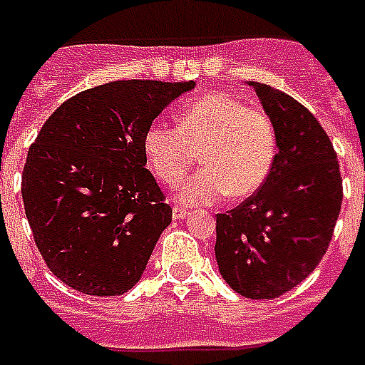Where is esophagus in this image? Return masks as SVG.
<instances>
[{
  "label": "esophagus",
  "mask_w": 365,
  "mask_h": 365,
  "mask_svg": "<svg viewBox=\"0 0 365 365\" xmlns=\"http://www.w3.org/2000/svg\"><path fill=\"white\" fill-rule=\"evenodd\" d=\"M172 217L174 218H183V217H187V209H183V207H172Z\"/></svg>",
  "instance_id": "obj_1"
}]
</instances>
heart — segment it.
I'll use <instances>...</instances> for the list:
<instances>
[{"instance_id":"1","label":"heart","mask_w":365,"mask_h":365,"mask_svg":"<svg viewBox=\"0 0 365 365\" xmlns=\"http://www.w3.org/2000/svg\"><path fill=\"white\" fill-rule=\"evenodd\" d=\"M143 148L150 170L168 185L182 182L201 153L203 168L183 183L178 199L210 205L226 193L253 195L265 183L277 156V133L261 108L212 91L183 106L180 125L153 121Z\"/></svg>"}]
</instances>
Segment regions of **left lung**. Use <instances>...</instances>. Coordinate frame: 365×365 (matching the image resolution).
Here are the masks:
<instances>
[{
    "instance_id": "8db88e82",
    "label": "left lung",
    "mask_w": 365,
    "mask_h": 365,
    "mask_svg": "<svg viewBox=\"0 0 365 365\" xmlns=\"http://www.w3.org/2000/svg\"><path fill=\"white\" fill-rule=\"evenodd\" d=\"M250 86L274 125L277 156L250 199L217 215L215 255L232 290L272 299L319 265L341 212L342 178L333 143L306 106L263 83Z\"/></svg>"
}]
</instances>
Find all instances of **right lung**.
<instances>
[{"instance_id": "right-lung-1", "label": "right lung", "mask_w": 365, "mask_h": 365, "mask_svg": "<svg viewBox=\"0 0 365 365\" xmlns=\"http://www.w3.org/2000/svg\"><path fill=\"white\" fill-rule=\"evenodd\" d=\"M195 81H112L66 100L23 168L24 212L48 269L88 296L131 290L172 209L147 166L143 137Z\"/></svg>"}]
</instances>
